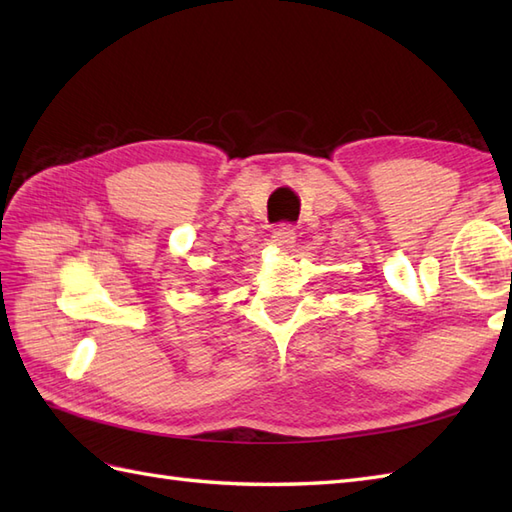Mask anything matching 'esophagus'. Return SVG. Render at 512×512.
<instances>
[{
	"label": "esophagus",
	"mask_w": 512,
	"mask_h": 512,
	"mask_svg": "<svg viewBox=\"0 0 512 512\" xmlns=\"http://www.w3.org/2000/svg\"><path fill=\"white\" fill-rule=\"evenodd\" d=\"M271 243L276 245V247H280V249L293 247V243H295V228L289 226V223H282V226H278L276 232H273Z\"/></svg>",
	"instance_id": "obj_1"
}]
</instances>
